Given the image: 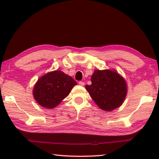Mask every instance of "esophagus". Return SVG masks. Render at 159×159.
<instances>
[{"label": "esophagus", "mask_w": 159, "mask_h": 159, "mask_svg": "<svg viewBox=\"0 0 159 159\" xmlns=\"http://www.w3.org/2000/svg\"><path fill=\"white\" fill-rule=\"evenodd\" d=\"M79 85H80V86H84V85H85V83L83 82V81H80V82L79 83Z\"/></svg>", "instance_id": "34e87169"}]
</instances>
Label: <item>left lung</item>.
<instances>
[{"label":"left lung","mask_w":159,"mask_h":159,"mask_svg":"<svg viewBox=\"0 0 159 159\" xmlns=\"http://www.w3.org/2000/svg\"><path fill=\"white\" fill-rule=\"evenodd\" d=\"M91 80L92 85H87L85 88L101 109L111 111L123 104L127 85L116 70H96Z\"/></svg>","instance_id":"8db88e82"}]
</instances>
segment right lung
I'll return each instance as SVG.
<instances>
[{"label":"right lung","mask_w":159,"mask_h":159,"mask_svg":"<svg viewBox=\"0 0 159 159\" xmlns=\"http://www.w3.org/2000/svg\"><path fill=\"white\" fill-rule=\"evenodd\" d=\"M76 82L60 70L39 78L33 89V97L39 105L47 109L56 107L66 98Z\"/></svg>","instance_id":"add662e5"}]
</instances>
